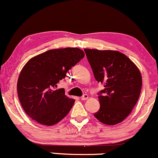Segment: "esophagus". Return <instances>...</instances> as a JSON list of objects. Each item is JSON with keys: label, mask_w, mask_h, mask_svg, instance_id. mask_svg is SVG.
Here are the masks:
<instances>
[{"label": "esophagus", "mask_w": 158, "mask_h": 158, "mask_svg": "<svg viewBox=\"0 0 158 158\" xmlns=\"http://www.w3.org/2000/svg\"><path fill=\"white\" fill-rule=\"evenodd\" d=\"M88 99V94H84V95L82 96V97H81V100H86V99Z\"/></svg>", "instance_id": "1"}]
</instances>
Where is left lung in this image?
Instances as JSON below:
<instances>
[{"label": "left lung", "instance_id": "obj_1", "mask_svg": "<svg viewBox=\"0 0 158 158\" xmlns=\"http://www.w3.org/2000/svg\"><path fill=\"white\" fill-rule=\"evenodd\" d=\"M84 50L95 79L105 87L99 93L100 108L94 117L109 126L123 122L139 99L142 88L140 71L129 58L119 51Z\"/></svg>", "mask_w": 158, "mask_h": 158}]
</instances>
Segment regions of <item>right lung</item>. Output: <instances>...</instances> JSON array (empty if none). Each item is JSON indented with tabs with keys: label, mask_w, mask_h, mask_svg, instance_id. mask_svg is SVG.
<instances>
[{
	"label": "right lung",
	"mask_w": 158,
	"mask_h": 158,
	"mask_svg": "<svg viewBox=\"0 0 158 158\" xmlns=\"http://www.w3.org/2000/svg\"><path fill=\"white\" fill-rule=\"evenodd\" d=\"M79 48L55 49L34 56L23 66L17 83L23 109L32 119L44 126H53L66 117L75 99L55 90L67 72L83 59Z\"/></svg>",
	"instance_id": "add662e5"
}]
</instances>
